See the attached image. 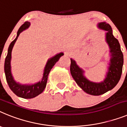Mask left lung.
<instances>
[{
	"mask_svg": "<svg viewBox=\"0 0 127 127\" xmlns=\"http://www.w3.org/2000/svg\"><path fill=\"white\" fill-rule=\"evenodd\" d=\"M98 27L100 29L107 31L105 34V40L109 47L111 56L104 80L101 82H93L89 80L84 75V71L77 64L75 61L70 59V72L76 83L84 91L94 96L104 94L116 86L122 76L123 65V53L118 40L112 34L111 25L106 22H100L98 24Z\"/></svg>",
	"mask_w": 127,
	"mask_h": 127,
	"instance_id": "obj_1",
	"label": "left lung"
}]
</instances>
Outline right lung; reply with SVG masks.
I'll return each mask as SVG.
<instances>
[{"label":"right lung","instance_id":"obj_1","mask_svg":"<svg viewBox=\"0 0 127 127\" xmlns=\"http://www.w3.org/2000/svg\"><path fill=\"white\" fill-rule=\"evenodd\" d=\"M30 22H25L20 27L17 32L16 37L9 45L7 56L5 57V63H4V71H5V78H6V80H7L9 88L16 96L23 98L27 99L34 98V97L37 96V95L41 94L44 91L45 87H46V85H47L48 75L50 70L54 66L55 64L59 61V58L64 55L63 53L61 52L48 59L47 64H46L45 69H44L42 80L39 82L34 84H21L16 82L15 79H13L11 71V59L12 49H13V46L16 42V39H18V37L19 36L20 34L23 31L28 28L30 26Z\"/></svg>","mask_w":127,"mask_h":127}]
</instances>
